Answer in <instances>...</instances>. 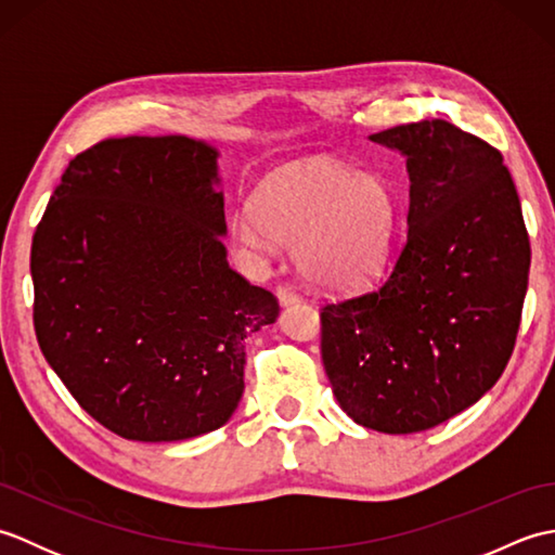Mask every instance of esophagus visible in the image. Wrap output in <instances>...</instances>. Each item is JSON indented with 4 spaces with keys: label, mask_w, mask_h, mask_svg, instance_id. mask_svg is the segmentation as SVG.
Segmentation results:
<instances>
[{
    "label": "esophagus",
    "mask_w": 555,
    "mask_h": 555,
    "mask_svg": "<svg viewBox=\"0 0 555 555\" xmlns=\"http://www.w3.org/2000/svg\"><path fill=\"white\" fill-rule=\"evenodd\" d=\"M276 298L281 305H293V302H300V298L293 293L288 286H276Z\"/></svg>",
    "instance_id": "obj_1"
}]
</instances>
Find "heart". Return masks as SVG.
Returning <instances> with one entry per match:
<instances>
[{"label":"heart","mask_w":555,"mask_h":555,"mask_svg":"<svg viewBox=\"0 0 555 555\" xmlns=\"http://www.w3.org/2000/svg\"><path fill=\"white\" fill-rule=\"evenodd\" d=\"M398 215L396 191L384 176L312 162L259 185L255 205L235 217V235L257 253L296 247V267L308 284L348 293L382 276Z\"/></svg>","instance_id":"obj_1"}]
</instances>
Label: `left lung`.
Instances as JSON below:
<instances>
[{"instance_id":"8db88e82","label":"left lung","mask_w":555,"mask_h":555,"mask_svg":"<svg viewBox=\"0 0 555 555\" xmlns=\"http://www.w3.org/2000/svg\"><path fill=\"white\" fill-rule=\"evenodd\" d=\"M370 140L405 157L408 238L379 288L322 310V360L352 422L415 434L499 382L532 250L511 171L485 140L443 119Z\"/></svg>"}]
</instances>
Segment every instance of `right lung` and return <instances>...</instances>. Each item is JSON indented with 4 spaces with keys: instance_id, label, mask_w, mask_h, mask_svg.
<instances>
[{
    "instance_id": "add662e5",
    "label": "right lung",
    "mask_w": 555,
    "mask_h": 555,
    "mask_svg": "<svg viewBox=\"0 0 555 555\" xmlns=\"http://www.w3.org/2000/svg\"><path fill=\"white\" fill-rule=\"evenodd\" d=\"M219 150L114 138L70 159L33 235L44 360L102 427L185 441L243 398L245 340L279 317L227 262Z\"/></svg>"
}]
</instances>
